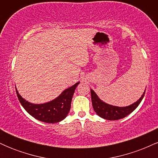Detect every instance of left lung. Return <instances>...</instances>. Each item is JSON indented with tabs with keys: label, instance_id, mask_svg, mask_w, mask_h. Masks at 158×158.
I'll list each match as a JSON object with an SVG mask.
<instances>
[{
	"label": "left lung",
	"instance_id": "1",
	"mask_svg": "<svg viewBox=\"0 0 158 158\" xmlns=\"http://www.w3.org/2000/svg\"><path fill=\"white\" fill-rule=\"evenodd\" d=\"M145 92H146V89L141 97L133 104L126 107H118L103 102L102 99H99L97 94L93 90L90 89L92 106H93L94 111L102 118L108 119V120H117V119L126 117L137 108L144 97Z\"/></svg>",
	"mask_w": 158,
	"mask_h": 158
}]
</instances>
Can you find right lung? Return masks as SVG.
Returning <instances> with one entry per match:
<instances>
[{
	"instance_id": "right-lung-1",
	"label": "right lung",
	"mask_w": 158,
	"mask_h": 158,
	"mask_svg": "<svg viewBox=\"0 0 158 158\" xmlns=\"http://www.w3.org/2000/svg\"><path fill=\"white\" fill-rule=\"evenodd\" d=\"M79 81L67 88L58 97L43 104L31 103L20 95L17 88L16 94L21 106L26 111L38 120L47 123H56L63 120L68 116L71 106V100L74 91Z\"/></svg>"
}]
</instances>
